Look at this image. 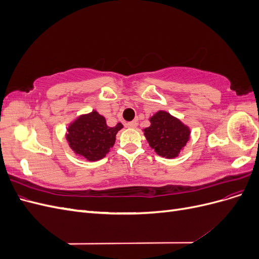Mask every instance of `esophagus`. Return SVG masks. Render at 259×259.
Listing matches in <instances>:
<instances>
[{
  "label": "esophagus",
  "instance_id": "34e87169",
  "mask_svg": "<svg viewBox=\"0 0 259 259\" xmlns=\"http://www.w3.org/2000/svg\"><path fill=\"white\" fill-rule=\"evenodd\" d=\"M126 125H127V127H130V128H136L138 123L136 121H132V122H128Z\"/></svg>",
  "mask_w": 259,
  "mask_h": 259
}]
</instances>
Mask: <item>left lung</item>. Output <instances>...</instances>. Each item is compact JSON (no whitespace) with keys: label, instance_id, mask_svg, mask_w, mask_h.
Masks as SVG:
<instances>
[{"label":"left lung","instance_id":"8db88e82","mask_svg":"<svg viewBox=\"0 0 259 259\" xmlns=\"http://www.w3.org/2000/svg\"><path fill=\"white\" fill-rule=\"evenodd\" d=\"M150 126L144 135L154 151L166 159L178 156L190 138V130L177 117L166 111H158L150 117Z\"/></svg>","mask_w":259,"mask_h":259}]
</instances>
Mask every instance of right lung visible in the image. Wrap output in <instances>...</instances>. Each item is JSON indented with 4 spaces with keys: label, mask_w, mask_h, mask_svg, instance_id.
<instances>
[{
    "label": "right lung",
    "mask_w": 259,
    "mask_h": 259,
    "mask_svg": "<svg viewBox=\"0 0 259 259\" xmlns=\"http://www.w3.org/2000/svg\"><path fill=\"white\" fill-rule=\"evenodd\" d=\"M121 128V123L114 127L108 126L105 117L93 110L80 115L69 125L66 138L75 154L88 161H98L110 151Z\"/></svg>",
    "instance_id": "1"
}]
</instances>
